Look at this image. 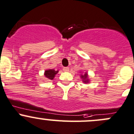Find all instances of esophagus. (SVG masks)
<instances>
[{
    "mask_svg": "<svg viewBox=\"0 0 134 134\" xmlns=\"http://www.w3.org/2000/svg\"><path fill=\"white\" fill-rule=\"evenodd\" d=\"M63 71H65V72H67V71H69V67H63Z\"/></svg>",
    "mask_w": 134,
    "mask_h": 134,
    "instance_id": "1",
    "label": "esophagus"
}]
</instances>
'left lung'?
<instances>
[{"label": "left lung", "instance_id": "1", "mask_svg": "<svg viewBox=\"0 0 134 134\" xmlns=\"http://www.w3.org/2000/svg\"><path fill=\"white\" fill-rule=\"evenodd\" d=\"M88 76H87V74L86 73L85 75H81V78L82 79H83V82H85V83H87V82H88Z\"/></svg>", "mask_w": 134, "mask_h": 134}]
</instances>
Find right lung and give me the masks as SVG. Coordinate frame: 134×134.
Returning a JSON list of instances; mask_svg holds the SVG:
<instances>
[{"label":"right lung","instance_id":"right-lung-1","mask_svg":"<svg viewBox=\"0 0 134 134\" xmlns=\"http://www.w3.org/2000/svg\"><path fill=\"white\" fill-rule=\"evenodd\" d=\"M58 72V71H55L54 69H49L45 71L44 75L47 79H50V80H53L55 75Z\"/></svg>","mask_w":134,"mask_h":134}]
</instances>
